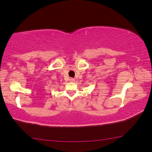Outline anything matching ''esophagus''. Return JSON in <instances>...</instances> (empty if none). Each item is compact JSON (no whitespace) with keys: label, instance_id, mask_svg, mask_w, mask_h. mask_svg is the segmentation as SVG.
<instances>
[{"label":"esophagus","instance_id":"esophagus-1","mask_svg":"<svg viewBox=\"0 0 152 152\" xmlns=\"http://www.w3.org/2000/svg\"><path fill=\"white\" fill-rule=\"evenodd\" d=\"M70 82H74V81H75V79H74V78H70Z\"/></svg>","mask_w":152,"mask_h":152}]
</instances>
